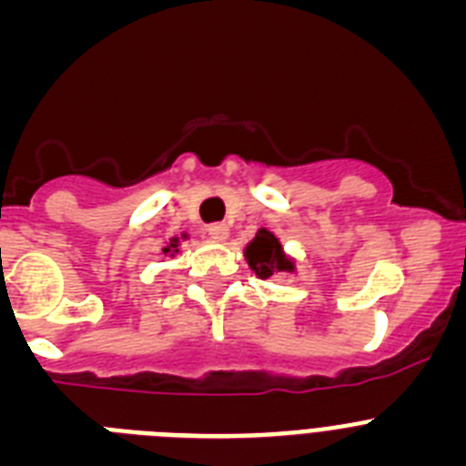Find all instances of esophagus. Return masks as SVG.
I'll list each match as a JSON object with an SVG mask.
<instances>
[{"label":"esophagus","instance_id":"obj_1","mask_svg":"<svg viewBox=\"0 0 466 466\" xmlns=\"http://www.w3.org/2000/svg\"><path fill=\"white\" fill-rule=\"evenodd\" d=\"M208 236L212 240H226L228 238V226L226 224H209L208 226Z\"/></svg>","mask_w":466,"mask_h":466}]
</instances>
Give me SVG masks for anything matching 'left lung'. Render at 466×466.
I'll return each mask as SVG.
<instances>
[{"mask_svg":"<svg viewBox=\"0 0 466 466\" xmlns=\"http://www.w3.org/2000/svg\"><path fill=\"white\" fill-rule=\"evenodd\" d=\"M245 257H247V263H249V268L263 279L270 278V275L278 273V270L294 273V261L284 254L278 238L266 228L258 230L257 238L247 245Z\"/></svg>","mask_w":466,"mask_h":466,"instance_id":"8db88e82","label":"left lung"}]
</instances>
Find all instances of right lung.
Wrapping results in <instances>:
<instances>
[{"instance_id": "obj_1", "label": "right lung", "mask_w": 466, "mask_h": 466, "mask_svg": "<svg viewBox=\"0 0 466 466\" xmlns=\"http://www.w3.org/2000/svg\"><path fill=\"white\" fill-rule=\"evenodd\" d=\"M177 247H179V238H172V240L167 242L166 247H163V254H177V252H179Z\"/></svg>"}]
</instances>
